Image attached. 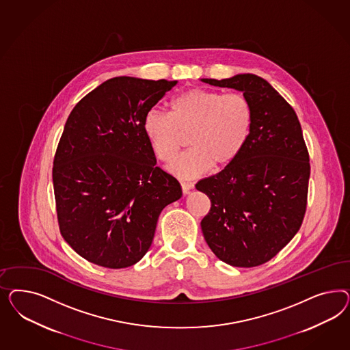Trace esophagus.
Instances as JSON below:
<instances>
[{"label":"esophagus","instance_id":"esophagus-1","mask_svg":"<svg viewBox=\"0 0 350 350\" xmlns=\"http://www.w3.org/2000/svg\"><path fill=\"white\" fill-rule=\"evenodd\" d=\"M180 186H182L183 193H189L193 189V183H191V182H180Z\"/></svg>","mask_w":350,"mask_h":350}]
</instances>
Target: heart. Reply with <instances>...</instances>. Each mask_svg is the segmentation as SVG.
Returning a JSON list of instances; mask_svg holds the SVG:
<instances>
[{"label": "heart", "mask_w": 350, "mask_h": 350, "mask_svg": "<svg viewBox=\"0 0 350 350\" xmlns=\"http://www.w3.org/2000/svg\"><path fill=\"white\" fill-rule=\"evenodd\" d=\"M253 109L241 94L191 88L170 101V113L151 109L144 132L154 152L168 163L190 135L191 150L173 160L170 173L195 178L214 167L230 165L243 151L252 131Z\"/></svg>", "instance_id": "1"}]
</instances>
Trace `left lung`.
<instances>
[{
	"mask_svg": "<svg viewBox=\"0 0 350 350\" xmlns=\"http://www.w3.org/2000/svg\"><path fill=\"white\" fill-rule=\"evenodd\" d=\"M202 82L243 92L253 109L252 131L240 155L196 183L212 202L202 221L204 239L227 265H263L290 243L306 214L310 165L299 119L258 75Z\"/></svg>",
	"mask_w": 350,
	"mask_h": 350,
	"instance_id": "obj_1",
	"label": "left lung"
}]
</instances>
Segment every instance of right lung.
Returning <instances> with one entry per match:
<instances>
[{
    "label": "right lung",
    "mask_w": 350,
    "mask_h": 350,
    "mask_svg": "<svg viewBox=\"0 0 350 350\" xmlns=\"http://www.w3.org/2000/svg\"><path fill=\"white\" fill-rule=\"evenodd\" d=\"M177 81L107 79L72 110L53 160L64 240L105 268L136 265L148 253L161 211L182 196L157 167L144 117Z\"/></svg>",
    "instance_id": "right-lung-1"
}]
</instances>
